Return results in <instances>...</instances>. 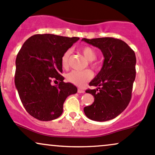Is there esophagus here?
I'll list each match as a JSON object with an SVG mask.
<instances>
[{"label": "esophagus", "instance_id": "34e87169", "mask_svg": "<svg viewBox=\"0 0 155 155\" xmlns=\"http://www.w3.org/2000/svg\"><path fill=\"white\" fill-rule=\"evenodd\" d=\"M78 93H80V94H81V93L83 94V93H85V91H84V89H83V88H79L78 89Z\"/></svg>", "mask_w": 155, "mask_h": 155}]
</instances>
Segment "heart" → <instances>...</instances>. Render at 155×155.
I'll use <instances>...</instances> for the list:
<instances>
[{"label":"heart","instance_id":"obj_1","mask_svg":"<svg viewBox=\"0 0 155 155\" xmlns=\"http://www.w3.org/2000/svg\"><path fill=\"white\" fill-rule=\"evenodd\" d=\"M81 53L83 55V56L86 58L88 61H90V65L94 69L97 67V63L94 62V60L97 58V52L96 50L94 49L91 46H86L83 47L81 49ZM71 50H67L62 55L61 59V66L63 68L67 69L69 67V58H70ZM93 77L91 72L88 69L83 71H78V70H73L70 72L67 75V79L69 83H72V84L78 86H83L86 83L89 81Z\"/></svg>","mask_w":155,"mask_h":155}]
</instances>
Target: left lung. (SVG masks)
Here are the masks:
<instances>
[{"label":"left lung","mask_w":155,"mask_h":155,"mask_svg":"<svg viewBox=\"0 0 155 155\" xmlns=\"http://www.w3.org/2000/svg\"><path fill=\"white\" fill-rule=\"evenodd\" d=\"M82 41L100 49L105 58L100 72L89 83V86L97 88L86 91L93 95L94 102L83 110L94 121L114 119L125 110L131 100L136 74L135 52L124 41L112 37L83 38Z\"/></svg>","instance_id":"left-lung-1"}]
</instances>
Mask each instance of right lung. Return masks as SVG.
Segmentation results:
<instances>
[{"instance_id": "obj_1", "label": "right lung", "mask_w": 155, "mask_h": 155, "mask_svg": "<svg viewBox=\"0 0 155 155\" xmlns=\"http://www.w3.org/2000/svg\"><path fill=\"white\" fill-rule=\"evenodd\" d=\"M79 39L54 34H36L22 45L16 58L15 83L24 107L40 121H51L63 113L67 97L77 87L64 83L62 55ZM54 79L59 83L51 84Z\"/></svg>"}]
</instances>
